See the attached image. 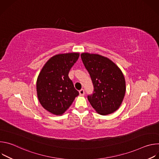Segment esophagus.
Masks as SVG:
<instances>
[{"instance_id": "1", "label": "esophagus", "mask_w": 159, "mask_h": 159, "mask_svg": "<svg viewBox=\"0 0 159 159\" xmlns=\"http://www.w3.org/2000/svg\"><path fill=\"white\" fill-rule=\"evenodd\" d=\"M84 94H85L84 89H80V90H79V94H80V96H84Z\"/></svg>"}]
</instances>
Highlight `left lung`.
<instances>
[{
    "instance_id": "obj_1",
    "label": "left lung",
    "mask_w": 159,
    "mask_h": 159,
    "mask_svg": "<svg viewBox=\"0 0 159 159\" xmlns=\"http://www.w3.org/2000/svg\"><path fill=\"white\" fill-rule=\"evenodd\" d=\"M80 56L94 85L93 94L87 96L90 104L101 115L114 112L121 106L126 92L121 70L102 55L83 53Z\"/></svg>"
}]
</instances>
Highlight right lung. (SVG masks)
Returning <instances> with one entry per match:
<instances>
[{
	"instance_id": "1",
	"label": "right lung",
	"mask_w": 159,
	"mask_h": 159,
	"mask_svg": "<svg viewBox=\"0 0 159 159\" xmlns=\"http://www.w3.org/2000/svg\"><path fill=\"white\" fill-rule=\"evenodd\" d=\"M79 57V53L58 54L44 64L38 77V100L48 112L61 115L79 94L69 73Z\"/></svg>"
}]
</instances>
